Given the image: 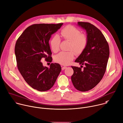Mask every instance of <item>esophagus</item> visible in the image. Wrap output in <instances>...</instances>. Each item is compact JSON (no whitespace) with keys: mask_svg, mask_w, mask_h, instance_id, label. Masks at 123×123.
Masks as SVG:
<instances>
[{"mask_svg":"<svg viewBox=\"0 0 123 123\" xmlns=\"http://www.w3.org/2000/svg\"><path fill=\"white\" fill-rule=\"evenodd\" d=\"M66 68H67L66 67H62V70H64V69H66Z\"/></svg>","mask_w":123,"mask_h":123,"instance_id":"obj_1","label":"esophagus"}]
</instances>
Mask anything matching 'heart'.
I'll return each mask as SVG.
<instances>
[{
	"label": "heart",
	"instance_id": "heart-1",
	"mask_svg": "<svg viewBox=\"0 0 123 123\" xmlns=\"http://www.w3.org/2000/svg\"><path fill=\"white\" fill-rule=\"evenodd\" d=\"M60 36L63 39L69 41L68 49L74 50L77 55L82 53L87 43V38L86 35L80 34V31L78 29L71 25H68L63 28L60 31ZM50 44L52 50L54 52H57L59 49L60 44L59 37L57 36L52 37ZM73 51L71 50L59 52L55 56V61L62 65L68 64L74 59L75 55L74 51Z\"/></svg>",
	"mask_w": 123,
	"mask_h": 123
}]
</instances>
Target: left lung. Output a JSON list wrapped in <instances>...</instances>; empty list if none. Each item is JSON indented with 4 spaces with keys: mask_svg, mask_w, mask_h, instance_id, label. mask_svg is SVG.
<instances>
[{
    "mask_svg": "<svg viewBox=\"0 0 123 123\" xmlns=\"http://www.w3.org/2000/svg\"><path fill=\"white\" fill-rule=\"evenodd\" d=\"M77 25L86 31L87 43L75 61L81 65V68L72 66L74 74L71 79L77 90L86 92L93 89L102 79L106 72L110 49L104 35L93 25L78 22ZM83 64L85 67L82 69Z\"/></svg>",
    "mask_w": 123,
    "mask_h": 123,
    "instance_id": "left-lung-1",
    "label": "left lung"
}]
</instances>
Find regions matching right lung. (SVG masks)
<instances>
[{
    "instance_id": "right-lung-1",
    "label": "right lung",
    "mask_w": 123,
    "mask_h": 123,
    "mask_svg": "<svg viewBox=\"0 0 123 123\" xmlns=\"http://www.w3.org/2000/svg\"><path fill=\"white\" fill-rule=\"evenodd\" d=\"M63 23L38 24L28 27L17 40L14 51L18 69L33 89L45 92L53 86L61 71L58 63L44 66L43 58L51 62L49 40Z\"/></svg>"
}]
</instances>
